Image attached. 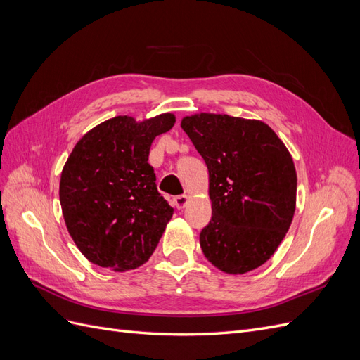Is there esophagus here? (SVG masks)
Segmentation results:
<instances>
[{
  "mask_svg": "<svg viewBox=\"0 0 360 360\" xmlns=\"http://www.w3.org/2000/svg\"><path fill=\"white\" fill-rule=\"evenodd\" d=\"M172 202H174V205L177 207L179 210H181L189 202V197H188V195H179V197H176V198L172 200Z\"/></svg>",
  "mask_w": 360,
  "mask_h": 360,
  "instance_id": "34e87169",
  "label": "esophagus"
}]
</instances>
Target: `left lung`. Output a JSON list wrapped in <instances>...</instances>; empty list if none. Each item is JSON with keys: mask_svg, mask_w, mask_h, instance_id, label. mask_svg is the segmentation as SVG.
I'll list each match as a JSON object with an SVG mask.
<instances>
[{"mask_svg": "<svg viewBox=\"0 0 360 360\" xmlns=\"http://www.w3.org/2000/svg\"><path fill=\"white\" fill-rule=\"evenodd\" d=\"M181 129L209 169L212 219L200 245L219 270L243 275L275 254L296 210L297 176L266 123L226 114L184 117Z\"/></svg>", "mask_w": 360, "mask_h": 360, "instance_id": "1", "label": "left lung"}]
</instances>
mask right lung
I'll return each mask as SVG.
<instances>
[{
    "label": "right lung",
    "mask_w": 360,
    "mask_h": 360,
    "mask_svg": "<svg viewBox=\"0 0 360 360\" xmlns=\"http://www.w3.org/2000/svg\"><path fill=\"white\" fill-rule=\"evenodd\" d=\"M174 123L169 112L144 122L118 115L93 127L72 150L60 202L75 245L93 264L124 271L155 252L174 209L158 192L148 153Z\"/></svg>",
    "instance_id": "add662e5"
}]
</instances>
